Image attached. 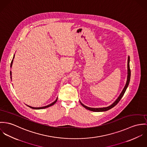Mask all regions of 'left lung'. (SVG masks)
Returning <instances> with one entry per match:
<instances>
[{
	"instance_id": "1",
	"label": "left lung",
	"mask_w": 147,
	"mask_h": 147,
	"mask_svg": "<svg viewBox=\"0 0 147 147\" xmlns=\"http://www.w3.org/2000/svg\"><path fill=\"white\" fill-rule=\"evenodd\" d=\"M130 57L129 56L128 57V60H127V81H126V83L125 84V87L123 88L122 91L121 92V94L119 95V96H118V98H117V100L114 101V102L111 104L110 106L109 107H105V108H90V107H88L86 105H84V104H83L80 101V103L86 109L89 110V111H93V112H104V111H108L111 109H112V108H113L114 106H115L118 103V102L120 101V100L123 97L128 86H129V84L130 83V77H131V70L130 68Z\"/></svg>"
}]
</instances>
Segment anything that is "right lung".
I'll list each match as a JSON object with an SVG mask.
<instances>
[{
  "instance_id": "add662e5",
  "label": "right lung",
  "mask_w": 147,
  "mask_h": 147,
  "mask_svg": "<svg viewBox=\"0 0 147 147\" xmlns=\"http://www.w3.org/2000/svg\"><path fill=\"white\" fill-rule=\"evenodd\" d=\"M14 57H15V55H14V56H13V59H14ZM12 63H13V60H12V62H11V67L12 66ZM10 75L11 76L12 75V73H11V71H10ZM11 78L12 79V77L11 76ZM57 98L56 99V100L55 101H53L52 103H51V104H50L49 105H47V106H45V107H38V108H35V107H30V106H29V105H27V106H28L29 107H30V108H32V109H45V108H48V107H51V106H52V105H54L55 103H56V102L57 101Z\"/></svg>"
}]
</instances>
